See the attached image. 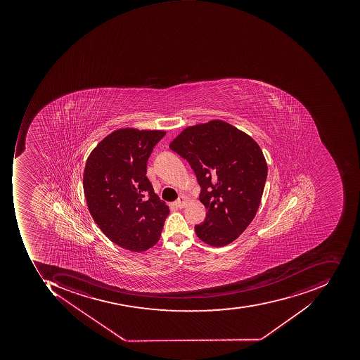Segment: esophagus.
<instances>
[{
	"instance_id": "obj_1",
	"label": "esophagus",
	"mask_w": 360,
	"mask_h": 360,
	"mask_svg": "<svg viewBox=\"0 0 360 360\" xmlns=\"http://www.w3.org/2000/svg\"><path fill=\"white\" fill-rule=\"evenodd\" d=\"M187 201H188V199L181 195V198H179V199L175 201L174 205L175 207H179V209H183V207H185L186 205H187Z\"/></svg>"
}]
</instances>
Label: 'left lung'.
Masks as SVG:
<instances>
[{
    "instance_id": "1",
    "label": "left lung",
    "mask_w": 360,
    "mask_h": 360,
    "mask_svg": "<svg viewBox=\"0 0 360 360\" xmlns=\"http://www.w3.org/2000/svg\"><path fill=\"white\" fill-rule=\"evenodd\" d=\"M169 148L188 161L201 187L207 217L195 226L211 247L233 243L257 215L267 177L259 143L221 120L186 127Z\"/></svg>"
}]
</instances>
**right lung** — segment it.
Masks as SVG:
<instances>
[{"instance_id": "add662e5", "label": "right lung", "mask_w": 360, "mask_h": 360, "mask_svg": "<svg viewBox=\"0 0 360 360\" xmlns=\"http://www.w3.org/2000/svg\"><path fill=\"white\" fill-rule=\"evenodd\" d=\"M165 131L117 129L87 158L83 189L89 213L109 239L143 252L160 239L169 207L147 179V161Z\"/></svg>"}]
</instances>
